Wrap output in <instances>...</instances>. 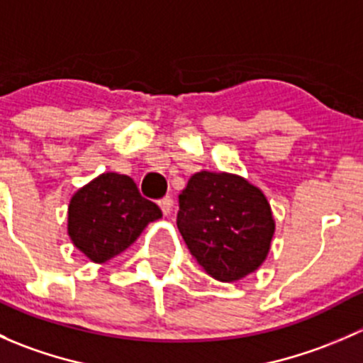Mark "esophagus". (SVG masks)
<instances>
[{
  "mask_svg": "<svg viewBox=\"0 0 363 363\" xmlns=\"http://www.w3.org/2000/svg\"><path fill=\"white\" fill-rule=\"evenodd\" d=\"M160 207H161V211H163L164 216L170 214V208H172V199H170V196H163V199L160 200Z\"/></svg>",
  "mask_w": 363,
  "mask_h": 363,
  "instance_id": "obj_1",
  "label": "esophagus"
}]
</instances>
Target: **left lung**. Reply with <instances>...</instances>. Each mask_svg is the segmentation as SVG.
I'll list each match as a JSON object with an SVG mask.
<instances>
[{"label":"left lung","mask_w":363,"mask_h":363,"mask_svg":"<svg viewBox=\"0 0 363 363\" xmlns=\"http://www.w3.org/2000/svg\"><path fill=\"white\" fill-rule=\"evenodd\" d=\"M177 228L205 272L232 283L265 262L276 225L256 186L239 175L203 170L179 195Z\"/></svg>","instance_id":"left-lung-1"}]
</instances>
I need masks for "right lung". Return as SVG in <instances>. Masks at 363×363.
I'll return each instance as SVG.
<instances>
[{"instance_id":"add662e5","label":"right lung","mask_w":363,"mask_h":363,"mask_svg":"<svg viewBox=\"0 0 363 363\" xmlns=\"http://www.w3.org/2000/svg\"><path fill=\"white\" fill-rule=\"evenodd\" d=\"M160 218L158 205L140 195L133 179L107 172L73 195L68 235L91 262L104 263L128 250Z\"/></svg>"}]
</instances>
